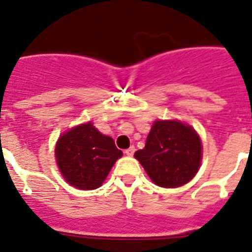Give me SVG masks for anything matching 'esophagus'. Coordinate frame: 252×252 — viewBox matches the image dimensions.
<instances>
[{"mask_svg":"<svg viewBox=\"0 0 252 252\" xmlns=\"http://www.w3.org/2000/svg\"><path fill=\"white\" fill-rule=\"evenodd\" d=\"M135 150H136V149H135V146H131V148H128L127 150H125V154H126L127 157H132L133 154H135Z\"/></svg>","mask_w":252,"mask_h":252,"instance_id":"obj_1","label":"esophagus"}]
</instances>
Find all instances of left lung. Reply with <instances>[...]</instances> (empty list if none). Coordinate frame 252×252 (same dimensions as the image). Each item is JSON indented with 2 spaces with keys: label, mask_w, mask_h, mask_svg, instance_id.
<instances>
[{
  "label": "left lung",
  "mask_w": 252,
  "mask_h": 252,
  "mask_svg": "<svg viewBox=\"0 0 252 252\" xmlns=\"http://www.w3.org/2000/svg\"><path fill=\"white\" fill-rule=\"evenodd\" d=\"M133 157L157 186L177 188L192 180L199 170L201 139L189 125L177 120H158L151 126L145 148Z\"/></svg>",
  "instance_id": "1"
}]
</instances>
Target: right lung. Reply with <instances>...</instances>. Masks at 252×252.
I'll list each match as a JSON object with an SVG mask.
<instances>
[{"label": "right lung", "mask_w": 252, "mask_h": 252, "mask_svg": "<svg viewBox=\"0 0 252 252\" xmlns=\"http://www.w3.org/2000/svg\"><path fill=\"white\" fill-rule=\"evenodd\" d=\"M122 151L92 122L78 125L58 139L55 158L60 173L70 186L91 190L102 186Z\"/></svg>", "instance_id": "right-lung-1"}]
</instances>
